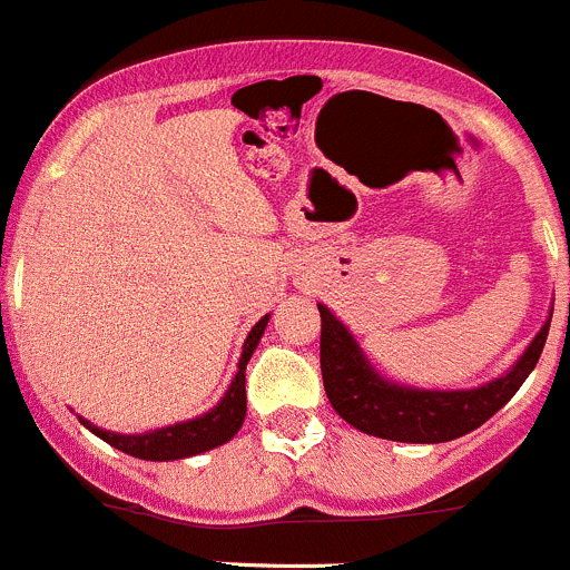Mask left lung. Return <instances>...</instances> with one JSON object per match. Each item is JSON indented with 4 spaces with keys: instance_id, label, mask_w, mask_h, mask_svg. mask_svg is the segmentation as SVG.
Segmentation results:
<instances>
[{
    "instance_id": "obj_1",
    "label": "left lung",
    "mask_w": 570,
    "mask_h": 570,
    "mask_svg": "<svg viewBox=\"0 0 570 570\" xmlns=\"http://www.w3.org/2000/svg\"><path fill=\"white\" fill-rule=\"evenodd\" d=\"M320 313L322 381L333 410L358 432L401 443H446L487 424L537 367L551 327L548 316L523 356L498 379L472 390H426L384 379L336 313L322 302Z\"/></svg>"
}]
</instances>
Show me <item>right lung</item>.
<instances>
[{"label":"right lung","mask_w":570,"mask_h":570,"mask_svg":"<svg viewBox=\"0 0 570 570\" xmlns=\"http://www.w3.org/2000/svg\"><path fill=\"white\" fill-rule=\"evenodd\" d=\"M268 320L271 313H265L263 320L250 327V333L243 342V356L237 362V373H234L226 395L212 410L203 412V415L180 421V424L160 426V430L153 432H140V435H121V432L101 430V426L90 424L87 417H78V421L92 435L107 441L109 446L121 449V452L140 458V461H180V458L200 455V452H208V449L223 446V443H228L237 435L245 421V364L254 356V350H257L259 338H263Z\"/></svg>","instance_id":"obj_1"}]
</instances>
